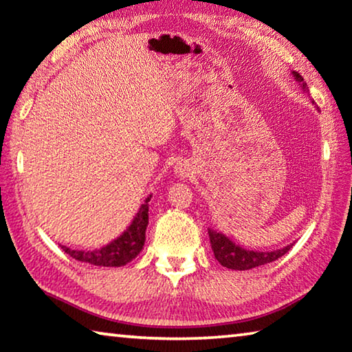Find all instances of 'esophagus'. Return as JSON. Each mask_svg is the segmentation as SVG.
<instances>
[{"mask_svg": "<svg viewBox=\"0 0 352 352\" xmlns=\"http://www.w3.org/2000/svg\"><path fill=\"white\" fill-rule=\"evenodd\" d=\"M175 174H177V177H180V178L188 177L189 175V166L178 163L177 167H175Z\"/></svg>", "mask_w": 352, "mask_h": 352, "instance_id": "esophagus-1", "label": "esophagus"}]
</instances>
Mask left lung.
<instances>
[{
	"instance_id": "8db88e82",
	"label": "left lung",
	"mask_w": 352,
	"mask_h": 352,
	"mask_svg": "<svg viewBox=\"0 0 352 352\" xmlns=\"http://www.w3.org/2000/svg\"><path fill=\"white\" fill-rule=\"evenodd\" d=\"M293 76L299 82V87L304 92H309V87H307L304 78L298 72H293ZM208 235L216 260L222 266L235 271H246L256 266L271 263V261H276L282 255H285L293 248V244H288V246L276 250H252L239 246L233 239H230L219 230H214V228H208Z\"/></svg>"
}]
</instances>
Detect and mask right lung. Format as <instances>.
Masks as SVG:
<instances>
[{
    "instance_id": "add662e5",
    "label": "right lung",
    "mask_w": 352,
    "mask_h": 352,
    "mask_svg": "<svg viewBox=\"0 0 352 352\" xmlns=\"http://www.w3.org/2000/svg\"><path fill=\"white\" fill-rule=\"evenodd\" d=\"M152 196L146 199L141 208L133 217L126 230L106 246L96 250H75L67 246H60L70 256L78 261H85L96 266H124L136 258L146 243V230L148 226V202Z\"/></svg>"
}]
</instances>
